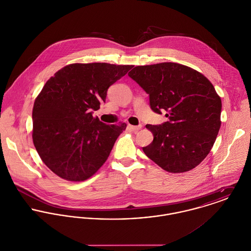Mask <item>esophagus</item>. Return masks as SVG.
<instances>
[{
  "label": "esophagus",
  "mask_w": 251,
  "mask_h": 251,
  "mask_svg": "<svg viewBox=\"0 0 251 251\" xmlns=\"http://www.w3.org/2000/svg\"><path fill=\"white\" fill-rule=\"evenodd\" d=\"M141 126H131V125H128V128L133 130V131H138L141 129Z\"/></svg>",
  "instance_id": "1"
}]
</instances>
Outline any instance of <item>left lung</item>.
Wrapping results in <instances>:
<instances>
[{
	"mask_svg": "<svg viewBox=\"0 0 251 251\" xmlns=\"http://www.w3.org/2000/svg\"><path fill=\"white\" fill-rule=\"evenodd\" d=\"M150 96L151 108L168 122L147 125L153 140L145 154L170 173L187 172L211 151L221 121V99L201 72L176 63L138 66L128 72Z\"/></svg>",
	"mask_w": 251,
	"mask_h": 251,
	"instance_id": "obj_1",
	"label": "left lung"
}]
</instances>
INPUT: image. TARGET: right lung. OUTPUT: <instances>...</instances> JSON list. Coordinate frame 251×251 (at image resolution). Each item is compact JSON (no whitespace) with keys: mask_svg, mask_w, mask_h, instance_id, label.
I'll return each mask as SVG.
<instances>
[{"mask_svg":"<svg viewBox=\"0 0 251 251\" xmlns=\"http://www.w3.org/2000/svg\"><path fill=\"white\" fill-rule=\"evenodd\" d=\"M133 66L71 64L45 83L33 108V142L58 177L83 181L107 160L126 124L106 125L92 115L105 102L108 88Z\"/></svg>","mask_w":251,"mask_h":251,"instance_id":"obj_1","label":"right lung"}]
</instances>
